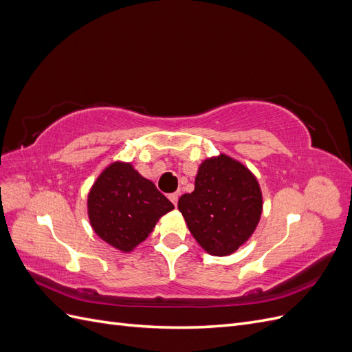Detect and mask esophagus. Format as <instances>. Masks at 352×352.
Returning <instances> with one entry per match:
<instances>
[{"mask_svg":"<svg viewBox=\"0 0 352 352\" xmlns=\"http://www.w3.org/2000/svg\"><path fill=\"white\" fill-rule=\"evenodd\" d=\"M168 199H170V201H172L175 206H177V199H179V194H177V192H175V194H170V195H168Z\"/></svg>","mask_w":352,"mask_h":352,"instance_id":"esophagus-1","label":"esophagus"}]
</instances>
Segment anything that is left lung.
<instances>
[{
    "instance_id": "1",
    "label": "left lung",
    "mask_w": 352,
    "mask_h": 352,
    "mask_svg": "<svg viewBox=\"0 0 352 352\" xmlns=\"http://www.w3.org/2000/svg\"><path fill=\"white\" fill-rule=\"evenodd\" d=\"M177 208L199 247L226 257L252 236L261 217L263 194L247 166L219 154L199 164L194 192L180 197Z\"/></svg>"
}]
</instances>
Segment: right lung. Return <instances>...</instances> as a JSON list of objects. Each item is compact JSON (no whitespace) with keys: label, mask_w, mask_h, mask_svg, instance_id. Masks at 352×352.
Listing matches in <instances>:
<instances>
[{"label":"right lung","mask_w":352,"mask_h":352,"mask_svg":"<svg viewBox=\"0 0 352 352\" xmlns=\"http://www.w3.org/2000/svg\"><path fill=\"white\" fill-rule=\"evenodd\" d=\"M173 208L151 180L124 162L105 167L88 194L94 232L120 252H132Z\"/></svg>","instance_id":"obj_1"}]
</instances>
